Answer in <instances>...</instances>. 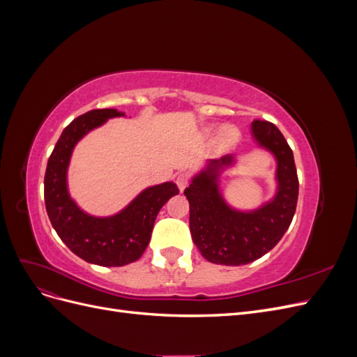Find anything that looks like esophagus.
<instances>
[{"instance_id": "obj_1", "label": "esophagus", "mask_w": 357, "mask_h": 357, "mask_svg": "<svg viewBox=\"0 0 357 357\" xmlns=\"http://www.w3.org/2000/svg\"><path fill=\"white\" fill-rule=\"evenodd\" d=\"M189 178H190V177H189L188 172H180V174L177 176L176 183H177V186H178V189H180L181 192L188 188V185H189Z\"/></svg>"}]
</instances>
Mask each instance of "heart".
I'll list each match as a JSON object with an SVG mask.
<instances>
[{"label":"heart","mask_w":357,"mask_h":357,"mask_svg":"<svg viewBox=\"0 0 357 357\" xmlns=\"http://www.w3.org/2000/svg\"><path fill=\"white\" fill-rule=\"evenodd\" d=\"M236 137H238V132H236V129L234 126H225L219 134V143L222 146H228L235 142Z\"/></svg>","instance_id":"1"}]
</instances>
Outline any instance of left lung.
<instances>
[{"instance_id":"left-lung-1","label":"left lung","mask_w":357,"mask_h":357,"mask_svg":"<svg viewBox=\"0 0 357 357\" xmlns=\"http://www.w3.org/2000/svg\"><path fill=\"white\" fill-rule=\"evenodd\" d=\"M252 135L277 160V192L271 201L252 211L235 210L226 204L219 176L234 165V155L208 162L185 189L192 240L211 264L238 266L256 261L277 245L294 219L299 190L294 152L271 122L255 121Z\"/></svg>"}]
</instances>
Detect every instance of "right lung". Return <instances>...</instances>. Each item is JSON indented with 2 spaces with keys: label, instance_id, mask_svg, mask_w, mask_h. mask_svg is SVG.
Returning <instances> with one entry per match:
<instances>
[{
  "label": "right lung",
  "instance_id": "1",
  "mask_svg": "<svg viewBox=\"0 0 357 357\" xmlns=\"http://www.w3.org/2000/svg\"><path fill=\"white\" fill-rule=\"evenodd\" d=\"M116 109L91 110L63 129L49 158L45 176V202L53 229L83 261L101 266H123L138 261L149 245L159 210L174 195L176 183L150 186L114 215L95 218L79 208L67 188V169L74 146L112 117Z\"/></svg>",
  "mask_w": 357,
  "mask_h": 357
}]
</instances>
